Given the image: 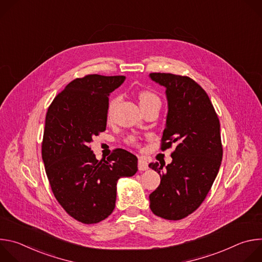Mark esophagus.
I'll list each match as a JSON object with an SVG mask.
<instances>
[{
  "label": "esophagus",
  "mask_w": 262,
  "mask_h": 262,
  "mask_svg": "<svg viewBox=\"0 0 262 262\" xmlns=\"http://www.w3.org/2000/svg\"><path fill=\"white\" fill-rule=\"evenodd\" d=\"M138 168H139V170L140 171H146V170H148V163H147V161L146 160H144V159H139V162H138Z\"/></svg>",
  "instance_id": "34e87169"
}]
</instances>
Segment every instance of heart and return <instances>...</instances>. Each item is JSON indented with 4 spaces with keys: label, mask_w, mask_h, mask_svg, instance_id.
<instances>
[{
    "label": "heart",
    "mask_w": 262,
    "mask_h": 262,
    "mask_svg": "<svg viewBox=\"0 0 262 262\" xmlns=\"http://www.w3.org/2000/svg\"><path fill=\"white\" fill-rule=\"evenodd\" d=\"M138 97H139L141 106H146V105H150V104H161V100H160L159 96L151 91H148V90L140 91ZM119 100H120V97L115 96L108 101V104H107V117L108 118L112 116V114H113V111H114L115 106L117 105V103L119 102ZM129 141H130V143H135L134 139H130Z\"/></svg>",
    "instance_id": "heart-1"
}]
</instances>
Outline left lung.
<instances>
[{"label": "left lung", "mask_w": 262, "mask_h": 262, "mask_svg": "<svg viewBox=\"0 0 262 262\" xmlns=\"http://www.w3.org/2000/svg\"><path fill=\"white\" fill-rule=\"evenodd\" d=\"M149 78L166 88L168 100L161 149L175 146L171 164H149L161 176L149 195L150 209L177 221L201 205L217 175L223 157L220 121L207 93L191 78L161 72Z\"/></svg>", "instance_id": "1"}]
</instances>
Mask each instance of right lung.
<instances>
[{"mask_svg": "<svg viewBox=\"0 0 262 262\" xmlns=\"http://www.w3.org/2000/svg\"><path fill=\"white\" fill-rule=\"evenodd\" d=\"M124 80L99 74L73 80L47 113L41 151L52 191L65 211L84 224L113 212L118 179L138 171L137 157L124 149L98 161L89 146L105 130L110 93Z\"/></svg>", "mask_w": 262, "mask_h": 262, "instance_id": "right-lung-1", "label": "right lung"}]
</instances>
